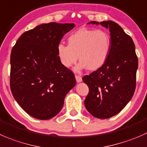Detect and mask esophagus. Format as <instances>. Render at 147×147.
<instances>
[{
	"label": "esophagus",
	"mask_w": 147,
	"mask_h": 147,
	"mask_svg": "<svg viewBox=\"0 0 147 147\" xmlns=\"http://www.w3.org/2000/svg\"><path fill=\"white\" fill-rule=\"evenodd\" d=\"M75 79H76L77 82H80L82 80V78L80 76H79V75H75Z\"/></svg>",
	"instance_id": "esophagus-1"
}]
</instances>
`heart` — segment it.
Listing matches in <instances>:
<instances>
[{
  "label": "heart",
  "mask_w": 147,
  "mask_h": 147,
  "mask_svg": "<svg viewBox=\"0 0 147 147\" xmlns=\"http://www.w3.org/2000/svg\"><path fill=\"white\" fill-rule=\"evenodd\" d=\"M67 42L68 45H58L57 55L65 68L75 65L78 57L80 62L75 69L78 72L85 68L95 71L102 67L111 48V36L104 30L81 28L69 36Z\"/></svg>",
  "instance_id": "obj_1"
}]
</instances>
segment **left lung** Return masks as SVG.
Wrapping results in <instances>:
<instances>
[{"label": "left lung", "instance_id": "obj_1", "mask_svg": "<svg viewBox=\"0 0 147 147\" xmlns=\"http://www.w3.org/2000/svg\"><path fill=\"white\" fill-rule=\"evenodd\" d=\"M89 24L98 25L99 23ZM100 24L111 32L109 56L102 67L84 76L82 80L89 88L85 108L94 117L105 119L121 111L133 97L138 58L133 40L119 24L112 21Z\"/></svg>", "mask_w": 147, "mask_h": 147}]
</instances>
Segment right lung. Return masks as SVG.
Segmentation results:
<instances>
[{
	"label": "right lung",
	"mask_w": 147,
	"mask_h": 147,
	"mask_svg": "<svg viewBox=\"0 0 147 147\" xmlns=\"http://www.w3.org/2000/svg\"><path fill=\"white\" fill-rule=\"evenodd\" d=\"M74 24H43L24 32L11 54L10 86L20 106L35 119L47 120L59 113L67 92L76 84L71 70L61 65L57 47Z\"/></svg>",
	"instance_id": "add662e5"
}]
</instances>
